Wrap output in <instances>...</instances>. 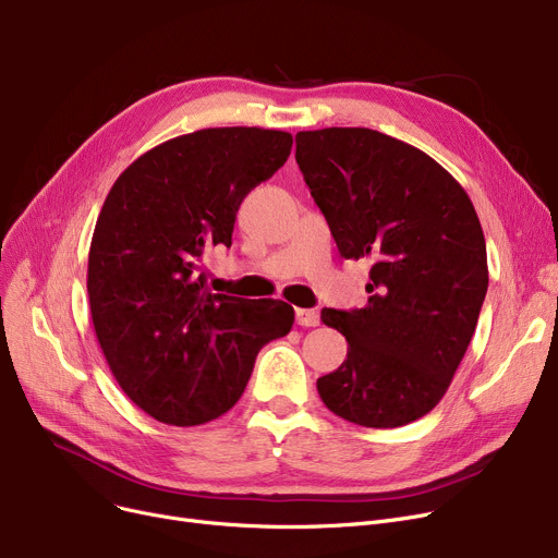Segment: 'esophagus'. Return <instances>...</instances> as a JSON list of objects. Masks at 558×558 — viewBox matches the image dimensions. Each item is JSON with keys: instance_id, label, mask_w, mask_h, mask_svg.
Here are the masks:
<instances>
[{"instance_id": "esophagus-1", "label": "esophagus", "mask_w": 558, "mask_h": 558, "mask_svg": "<svg viewBox=\"0 0 558 558\" xmlns=\"http://www.w3.org/2000/svg\"><path fill=\"white\" fill-rule=\"evenodd\" d=\"M296 320L299 326H305V328H316L318 326V312L316 310H296Z\"/></svg>"}]
</instances>
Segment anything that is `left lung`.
Instances as JSON below:
<instances>
[{"mask_svg":"<svg viewBox=\"0 0 558 558\" xmlns=\"http://www.w3.org/2000/svg\"><path fill=\"white\" fill-rule=\"evenodd\" d=\"M296 162L345 259H371L368 303L324 310L345 362L316 379L337 416L400 427L441 402L488 289L484 232L465 190L416 146L371 129L296 135Z\"/></svg>","mask_w":558,"mask_h":558,"instance_id":"8db88e82","label":"left lung"}]
</instances>
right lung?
I'll use <instances>...</instances> for the list:
<instances>
[{
    "label": "right lung",
    "mask_w": 558,
    "mask_h": 558,
    "mask_svg": "<svg viewBox=\"0 0 558 558\" xmlns=\"http://www.w3.org/2000/svg\"><path fill=\"white\" fill-rule=\"evenodd\" d=\"M284 131L203 129L129 165L99 213L87 296L104 357L122 391L167 425H203L240 400L264 343L294 307L210 294L201 257L232 244L244 196L287 162Z\"/></svg>",
    "instance_id": "right-lung-1"
}]
</instances>
